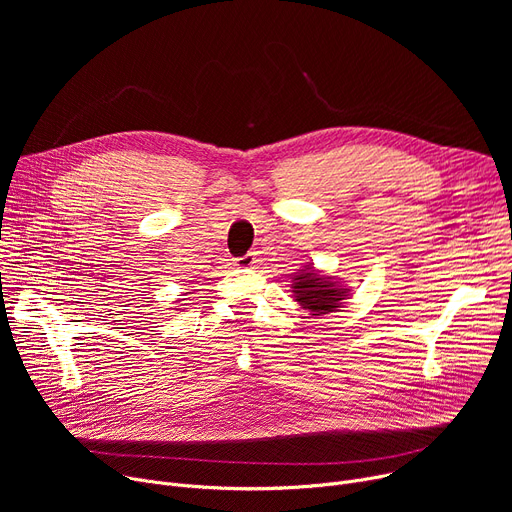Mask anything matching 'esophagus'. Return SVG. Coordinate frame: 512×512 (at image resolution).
<instances>
[{
    "label": "esophagus",
    "mask_w": 512,
    "mask_h": 512,
    "mask_svg": "<svg viewBox=\"0 0 512 512\" xmlns=\"http://www.w3.org/2000/svg\"><path fill=\"white\" fill-rule=\"evenodd\" d=\"M234 263H236V267H253L257 263V257H255V253H247V255L234 259Z\"/></svg>",
    "instance_id": "obj_1"
}]
</instances>
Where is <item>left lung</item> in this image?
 <instances>
[{
  "label": "left lung",
  "instance_id": "left-lung-1",
  "mask_svg": "<svg viewBox=\"0 0 512 512\" xmlns=\"http://www.w3.org/2000/svg\"><path fill=\"white\" fill-rule=\"evenodd\" d=\"M292 292L294 301L303 309H309L311 315H326L342 305L351 288L340 286L330 276H319L313 267H305L294 274Z\"/></svg>",
  "mask_w": 512,
  "mask_h": 512
}]
</instances>
